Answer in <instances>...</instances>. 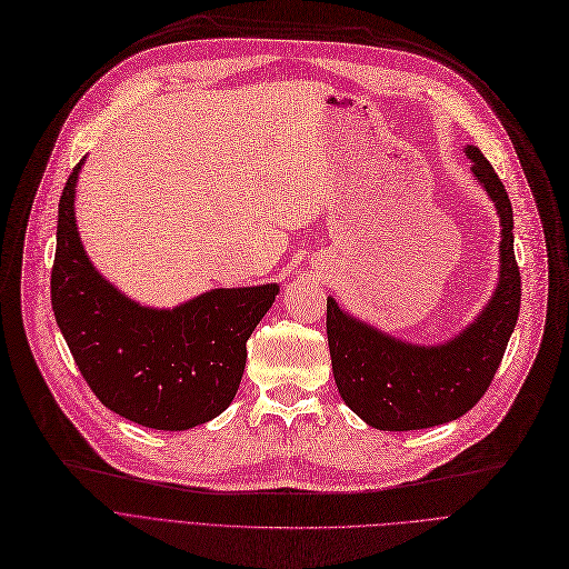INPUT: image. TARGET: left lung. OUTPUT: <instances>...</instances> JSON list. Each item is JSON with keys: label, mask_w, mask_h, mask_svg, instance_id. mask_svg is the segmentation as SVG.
<instances>
[{"label": "left lung", "mask_w": 569, "mask_h": 569, "mask_svg": "<svg viewBox=\"0 0 569 569\" xmlns=\"http://www.w3.org/2000/svg\"><path fill=\"white\" fill-rule=\"evenodd\" d=\"M472 173L493 199L500 224V284L468 331L442 347H415L347 317L327 301V336L342 400L368 426L417 430L463 417L491 387L521 308V273L513 257V212L489 159L468 146Z\"/></svg>", "instance_id": "obj_1"}]
</instances>
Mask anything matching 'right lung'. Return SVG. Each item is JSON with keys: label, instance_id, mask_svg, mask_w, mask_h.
<instances>
[{"label": "right lung", "instance_id": "right-lung-1", "mask_svg": "<svg viewBox=\"0 0 569 569\" xmlns=\"http://www.w3.org/2000/svg\"><path fill=\"white\" fill-rule=\"evenodd\" d=\"M60 197L50 301L71 357L116 415L157 430H184L222 415L248 359V338L273 306L278 284L212 289L176 310L124 299L86 257L73 222V187Z\"/></svg>", "mask_w": 569, "mask_h": 569}]
</instances>
